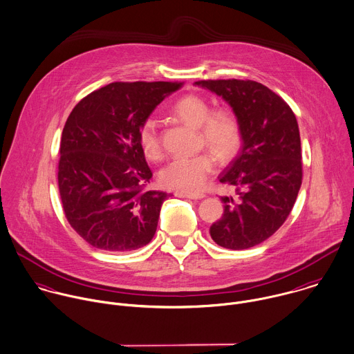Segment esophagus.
Instances as JSON below:
<instances>
[{"label": "esophagus", "mask_w": 354, "mask_h": 354, "mask_svg": "<svg viewBox=\"0 0 354 354\" xmlns=\"http://www.w3.org/2000/svg\"><path fill=\"white\" fill-rule=\"evenodd\" d=\"M175 196L180 198H190V200H201L205 197L204 194H200V193L196 194V193H186V192H175Z\"/></svg>", "instance_id": "34e87169"}]
</instances>
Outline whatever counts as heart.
<instances>
[{
    "mask_svg": "<svg viewBox=\"0 0 354 354\" xmlns=\"http://www.w3.org/2000/svg\"><path fill=\"white\" fill-rule=\"evenodd\" d=\"M171 111L182 122L198 128L201 140L221 158H229L239 150L243 132L240 121L232 110H211V104L204 96L187 93L174 103ZM138 142L149 160L157 161L162 157V145L154 120L149 118L142 122L138 131ZM214 167L215 157L209 151L174 158L160 171V182L168 189L186 193L197 192L212 174Z\"/></svg>",
    "mask_w": 354,
    "mask_h": 354,
    "instance_id": "b5f03b06",
    "label": "heart"
}]
</instances>
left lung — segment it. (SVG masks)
I'll return each instance as SVG.
<instances>
[{
  "mask_svg": "<svg viewBox=\"0 0 354 354\" xmlns=\"http://www.w3.org/2000/svg\"><path fill=\"white\" fill-rule=\"evenodd\" d=\"M196 85L222 96L237 115L243 146L219 176L236 194L222 197L223 215L209 227L229 250L255 247L287 221L302 185L298 121L287 102L251 80H201Z\"/></svg>",
  "mask_w": 354,
  "mask_h": 354,
  "instance_id": "1",
  "label": "left lung"
}]
</instances>
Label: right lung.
<instances>
[{
    "instance_id": "add662e5",
    "label": "right lung",
    "mask_w": 354,
    "mask_h": 354,
    "mask_svg": "<svg viewBox=\"0 0 354 354\" xmlns=\"http://www.w3.org/2000/svg\"><path fill=\"white\" fill-rule=\"evenodd\" d=\"M182 82H111L82 97L60 140L57 183L70 226L103 251H133L154 237L169 194L147 190L153 176L138 142L143 121Z\"/></svg>"
}]
</instances>
